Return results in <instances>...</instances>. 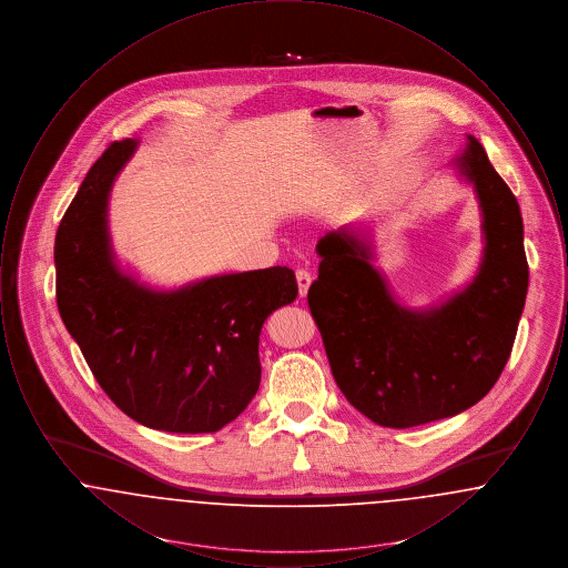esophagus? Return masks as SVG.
I'll return each mask as SVG.
<instances>
[{"label": "esophagus", "instance_id": "obj_1", "mask_svg": "<svg viewBox=\"0 0 568 568\" xmlns=\"http://www.w3.org/2000/svg\"><path fill=\"white\" fill-rule=\"evenodd\" d=\"M296 281L297 292H300V296H306V294H308V287H311V283H313V274L306 271V268H297Z\"/></svg>", "mask_w": 568, "mask_h": 568}]
</instances>
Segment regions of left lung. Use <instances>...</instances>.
I'll list each match as a JSON object with an SVG mask.
<instances>
[{
  "mask_svg": "<svg viewBox=\"0 0 568 568\" xmlns=\"http://www.w3.org/2000/svg\"><path fill=\"white\" fill-rule=\"evenodd\" d=\"M456 163L477 191L486 248L475 281L443 306H400L371 264V246L349 230L317 243L322 264L308 308L332 375L345 398L385 428L430 424L477 405L514 349L528 292L519 204L473 135Z\"/></svg>",
  "mask_w": 568,
  "mask_h": 568,
  "instance_id": "1",
  "label": "left lung"
}]
</instances>
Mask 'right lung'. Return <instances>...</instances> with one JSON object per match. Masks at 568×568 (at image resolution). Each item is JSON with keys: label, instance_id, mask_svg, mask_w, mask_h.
Returning <instances> with one entry per match:
<instances>
[{"label": "right lung", "instance_id": "add662e5", "mask_svg": "<svg viewBox=\"0 0 568 568\" xmlns=\"http://www.w3.org/2000/svg\"><path fill=\"white\" fill-rule=\"evenodd\" d=\"M135 140L112 142L91 165L54 236L57 306L110 400L165 433H216L260 389V332L297 296L287 266L221 274L153 292L121 274L106 206Z\"/></svg>", "mask_w": 568, "mask_h": 568}]
</instances>
